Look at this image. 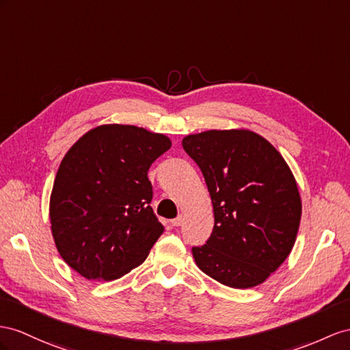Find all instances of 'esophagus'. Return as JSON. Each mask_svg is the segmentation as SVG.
<instances>
[{
    "mask_svg": "<svg viewBox=\"0 0 350 350\" xmlns=\"http://www.w3.org/2000/svg\"><path fill=\"white\" fill-rule=\"evenodd\" d=\"M183 223V216H177L176 219L172 220V226H180Z\"/></svg>",
    "mask_w": 350,
    "mask_h": 350,
    "instance_id": "1",
    "label": "esophagus"
}]
</instances>
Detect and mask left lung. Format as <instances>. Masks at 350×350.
Returning a JSON list of instances; mask_svg holds the SVG:
<instances>
[{
    "instance_id": "obj_1",
    "label": "left lung",
    "mask_w": 350,
    "mask_h": 350,
    "mask_svg": "<svg viewBox=\"0 0 350 350\" xmlns=\"http://www.w3.org/2000/svg\"><path fill=\"white\" fill-rule=\"evenodd\" d=\"M183 149L201 168L214 211L207 243L192 247L204 273L232 288H252L280 267L297 237V183L271 143L250 130L186 136Z\"/></svg>"
}]
</instances>
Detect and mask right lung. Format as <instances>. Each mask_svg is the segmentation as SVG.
Returning a JSON list of instances; mask_svg holds the SVG:
<instances>
[{"instance_id":"add662e5","label":"right lung","mask_w":350,"mask_h":350,"mask_svg":"<svg viewBox=\"0 0 350 350\" xmlns=\"http://www.w3.org/2000/svg\"><path fill=\"white\" fill-rule=\"evenodd\" d=\"M172 148L164 134L106 124L62 159L50 196L62 258L87 280L113 281L145 262L164 232L150 207L148 170Z\"/></svg>"}]
</instances>
